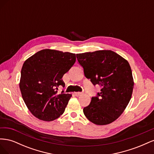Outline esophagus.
Segmentation results:
<instances>
[{
    "label": "esophagus",
    "mask_w": 154,
    "mask_h": 154,
    "mask_svg": "<svg viewBox=\"0 0 154 154\" xmlns=\"http://www.w3.org/2000/svg\"><path fill=\"white\" fill-rule=\"evenodd\" d=\"M74 94L76 96H80V95L83 94V93H82V92H74Z\"/></svg>",
    "instance_id": "1"
}]
</instances>
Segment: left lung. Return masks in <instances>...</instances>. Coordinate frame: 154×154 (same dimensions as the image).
I'll return each instance as SVG.
<instances>
[{
    "label": "left lung",
    "mask_w": 154,
    "mask_h": 154,
    "mask_svg": "<svg viewBox=\"0 0 154 154\" xmlns=\"http://www.w3.org/2000/svg\"><path fill=\"white\" fill-rule=\"evenodd\" d=\"M87 78L101 92L83 109L86 118L95 125H105L122 114L131 99L134 79L127 60L111 50L76 54Z\"/></svg>",
    "instance_id": "8db88e82"
}]
</instances>
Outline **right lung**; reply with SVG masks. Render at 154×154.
Returning <instances> with one entry per match:
<instances>
[{"label":"right lung","mask_w":154,"mask_h":154,"mask_svg":"<svg viewBox=\"0 0 154 154\" xmlns=\"http://www.w3.org/2000/svg\"><path fill=\"white\" fill-rule=\"evenodd\" d=\"M76 62V54L45 49L24 62L19 87L27 109L35 117L52 122L63 114L72 95L58 92L62 80Z\"/></svg>","instance_id":"1"}]
</instances>
